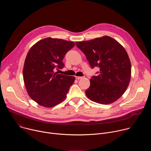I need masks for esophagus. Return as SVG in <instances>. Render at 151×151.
Masks as SVG:
<instances>
[{"label":"esophagus","mask_w":151,"mask_h":151,"mask_svg":"<svg viewBox=\"0 0 151 151\" xmlns=\"http://www.w3.org/2000/svg\"><path fill=\"white\" fill-rule=\"evenodd\" d=\"M75 78H76V79L79 80V79H81L83 78V76H75Z\"/></svg>","instance_id":"esophagus-1"}]
</instances>
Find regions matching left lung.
<instances>
[{"label": "left lung", "mask_w": 151, "mask_h": 151, "mask_svg": "<svg viewBox=\"0 0 151 151\" xmlns=\"http://www.w3.org/2000/svg\"><path fill=\"white\" fill-rule=\"evenodd\" d=\"M76 45L85 55L92 69L100 68L99 75L90 79L86 96L102 104L116 101L125 92L131 79V62L125 48L108 36L76 42Z\"/></svg>", "instance_id": "8db88e82"}]
</instances>
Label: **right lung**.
I'll return each mask as SVG.
<instances>
[{"mask_svg": "<svg viewBox=\"0 0 151 151\" xmlns=\"http://www.w3.org/2000/svg\"><path fill=\"white\" fill-rule=\"evenodd\" d=\"M75 43L62 39L47 37L33 45L24 64L23 79L30 97L45 107L55 106L67 97L75 78L58 74L63 59Z\"/></svg>", "mask_w": 151, "mask_h": 151, "instance_id": "right-lung-1", "label": "right lung"}]
</instances>
